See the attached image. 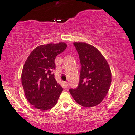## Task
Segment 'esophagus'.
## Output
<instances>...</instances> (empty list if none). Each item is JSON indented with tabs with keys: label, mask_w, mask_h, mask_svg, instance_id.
I'll return each instance as SVG.
<instances>
[{
	"label": "esophagus",
	"mask_w": 135,
	"mask_h": 135,
	"mask_svg": "<svg viewBox=\"0 0 135 135\" xmlns=\"http://www.w3.org/2000/svg\"><path fill=\"white\" fill-rule=\"evenodd\" d=\"M68 84L67 82H64V86H65V88H67L68 87Z\"/></svg>",
	"instance_id": "esophagus-1"
}]
</instances>
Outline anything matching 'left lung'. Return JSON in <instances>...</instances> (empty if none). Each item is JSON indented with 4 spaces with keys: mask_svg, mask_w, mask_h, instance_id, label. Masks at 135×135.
Listing matches in <instances>:
<instances>
[{
    "mask_svg": "<svg viewBox=\"0 0 135 135\" xmlns=\"http://www.w3.org/2000/svg\"><path fill=\"white\" fill-rule=\"evenodd\" d=\"M79 55L81 69L79 85L69 91L75 101L85 107L100 104L106 97L112 80L108 63L102 53L92 45L74 42Z\"/></svg>",
    "mask_w": 135,
    "mask_h": 135,
    "instance_id": "obj_1",
    "label": "left lung"
}]
</instances>
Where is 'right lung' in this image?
<instances>
[{
  "mask_svg": "<svg viewBox=\"0 0 135 135\" xmlns=\"http://www.w3.org/2000/svg\"><path fill=\"white\" fill-rule=\"evenodd\" d=\"M67 47L65 42L41 45L32 51L21 74L25 94L35 108L49 110L56 104L63 88L57 83L52 70L55 59Z\"/></svg>",
  "mask_w": 135,
  "mask_h": 135,
  "instance_id": "right-lung-1",
  "label": "right lung"
}]
</instances>
